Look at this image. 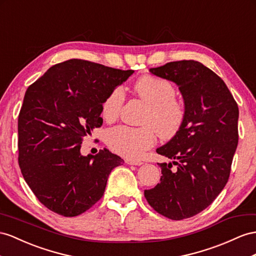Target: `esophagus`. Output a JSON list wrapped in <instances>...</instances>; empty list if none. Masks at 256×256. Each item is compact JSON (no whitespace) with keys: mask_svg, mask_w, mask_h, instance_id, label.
<instances>
[{"mask_svg":"<svg viewBox=\"0 0 256 256\" xmlns=\"http://www.w3.org/2000/svg\"><path fill=\"white\" fill-rule=\"evenodd\" d=\"M126 162L130 166H142V162L138 161V160H133V159H128L126 160Z\"/></svg>","mask_w":256,"mask_h":256,"instance_id":"obj_1","label":"esophagus"}]
</instances>
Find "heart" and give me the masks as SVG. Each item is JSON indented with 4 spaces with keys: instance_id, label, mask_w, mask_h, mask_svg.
Returning a JSON list of instances; mask_svg holds the SVG:
<instances>
[{
    "instance_id": "heart-1",
    "label": "heart",
    "mask_w": 256,
    "mask_h": 256,
    "mask_svg": "<svg viewBox=\"0 0 256 256\" xmlns=\"http://www.w3.org/2000/svg\"><path fill=\"white\" fill-rule=\"evenodd\" d=\"M134 90L140 100L148 104L142 123L149 126L142 128L120 126L110 128L106 134V142L114 152L136 159L154 145L156 132L152 126L161 138L170 140L178 134L185 120V109L175 100L176 92L173 85L163 78L145 76L135 83ZM123 100L124 93L121 88L111 90L102 104L104 119L116 120Z\"/></svg>"
}]
</instances>
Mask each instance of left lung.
I'll list each match as a JSON object with an SVG mask.
<instances>
[{
	"label": "left lung",
	"mask_w": 256,
	"mask_h": 256,
	"mask_svg": "<svg viewBox=\"0 0 256 256\" xmlns=\"http://www.w3.org/2000/svg\"><path fill=\"white\" fill-rule=\"evenodd\" d=\"M178 86L185 120L178 134L156 152L173 160L158 163L162 176L145 198L168 218H192L206 208L227 184L238 145V104L225 82L199 62L180 60L149 69Z\"/></svg>",
	"instance_id": "obj_1"
}]
</instances>
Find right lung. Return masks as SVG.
Instances as JSON below:
<instances>
[{
	"instance_id": "add662e5",
	"label": "right lung",
	"mask_w": 256,
	"mask_h": 256,
	"mask_svg": "<svg viewBox=\"0 0 256 256\" xmlns=\"http://www.w3.org/2000/svg\"><path fill=\"white\" fill-rule=\"evenodd\" d=\"M82 60L54 64L31 84L18 116V163L42 204L72 218L100 200L123 159L100 150L82 156L85 136L102 124V104L133 74Z\"/></svg>"
}]
</instances>
